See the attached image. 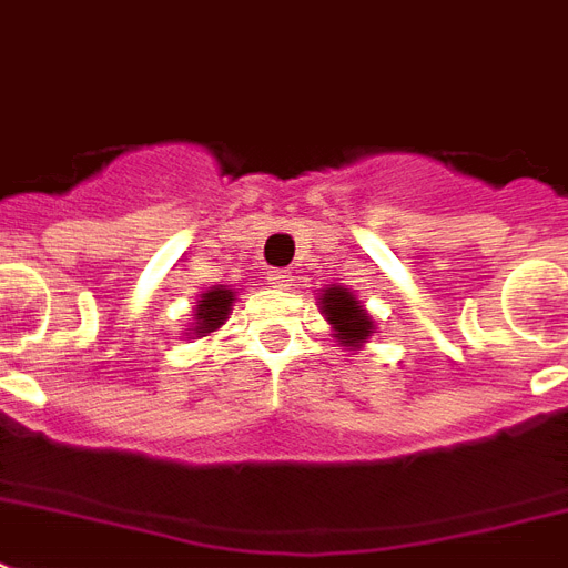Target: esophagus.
<instances>
[{
  "mask_svg": "<svg viewBox=\"0 0 568 568\" xmlns=\"http://www.w3.org/2000/svg\"><path fill=\"white\" fill-rule=\"evenodd\" d=\"M267 285H274V288H288L292 285V274L288 271H267Z\"/></svg>",
  "mask_w": 568,
  "mask_h": 568,
  "instance_id": "esophagus-1",
  "label": "esophagus"
}]
</instances>
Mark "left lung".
<instances>
[{"mask_svg":"<svg viewBox=\"0 0 568 568\" xmlns=\"http://www.w3.org/2000/svg\"><path fill=\"white\" fill-rule=\"evenodd\" d=\"M321 301V312L327 315V321L333 324V336L342 342L345 347L356 351V347H363V342L374 333V321L372 315L359 306V301L354 297L351 288L345 285H329L324 288V294L318 297Z\"/></svg>","mask_w":568,"mask_h":568,"instance_id":"1","label":"left lung"}]
</instances>
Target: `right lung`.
<instances>
[{"mask_svg": "<svg viewBox=\"0 0 568 568\" xmlns=\"http://www.w3.org/2000/svg\"><path fill=\"white\" fill-rule=\"evenodd\" d=\"M232 301H235V292H232L230 285H212L209 292L196 301V315H194V333L196 338L200 336H209L214 329L221 327L223 321L230 318V310H232Z\"/></svg>", "mask_w": 568, "mask_h": 568, "instance_id": "right-lung-1", "label": "right lung"}]
</instances>
